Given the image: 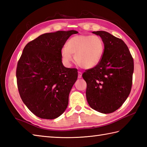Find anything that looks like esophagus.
<instances>
[{
	"label": "esophagus",
	"instance_id": "1",
	"mask_svg": "<svg viewBox=\"0 0 147 147\" xmlns=\"http://www.w3.org/2000/svg\"><path fill=\"white\" fill-rule=\"evenodd\" d=\"M78 78H82V73H81V72H78Z\"/></svg>",
	"mask_w": 147,
	"mask_h": 147
}]
</instances>
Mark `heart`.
Returning a JSON list of instances; mask_svg holds the SVG:
<instances>
[{
	"label": "heart",
	"mask_w": 147,
	"mask_h": 147,
	"mask_svg": "<svg viewBox=\"0 0 147 147\" xmlns=\"http://www.w3.org/2000/svg\"><path fill=\"white\" fill-rule=\"evenodd\" d=\"M104 43L97 35H78L68 40L66 47L61 50V57L64 64L69 66L74 61L86 69L95 67L100 62L104 52Z\"/></svg>",
	"instance_id": "heart-1"
}]
</instances>
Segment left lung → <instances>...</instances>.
Masks as SVG:
<instances>
[{
    "label": "left lung",
    "mask_w": 147,
    "mask_h": 147,
    "mask_svg": "<svg viewBox=\"0 0 147 147\" xmlns=\"http://www.w3.org/2000/svg\"><path fill=\"white\" fill-rule=\"evenodd\" d=\"M92 33L101 37L105 49L98 64L82 75L86 82L87 102L96 111L112 113L123 104L130 93L133 59L121 39L104 31Z\"/></svg>",
    "instance_id": "obj_1"
}]
</instances>
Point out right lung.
Wrapping results in <instances>:
<instances>
[{
    "label": "right lung",
    "mask_w": 147,
    "mask_h": 147,
    "mask_svg": "<svg viewBox=\"0 0 147 147\" xmlns=\"http://www.w3.org/2000/svg\"><path fill=\"white\" fill-rule=\"evenodd\" d=\"M75 30L45 33L24 47L18 62L19 93L29 110L47 119L58 117L66 109L78 70L62 62L61 50Z\"/></svg>",
    "instance_id": "1"
}]
</instances>
